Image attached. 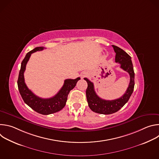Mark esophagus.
Returning <instances> with one entry per match:
<instances>
[{
  "mask_svg": "<svg viewBox=\"0 0 159 159\" xmlns=\"http://www.w3.org/2000/svg\"><path fill=\"white\" fill-rule=\"evenodd\" d=\"M87 76V73L85 72H82L81 74V77L82 78H84V77H85Z\"/></svg>",
  "mask_w": 159,
  "mask_h": 159,
  "instance_id": "esophagus-1",
  "label": "esophagus"
}]
</instances>
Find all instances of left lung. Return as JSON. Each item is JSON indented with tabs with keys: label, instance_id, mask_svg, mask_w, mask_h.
I'll use <instances>...</instances> for the list:
<instances>
[{
	"label": "left lung",
	"instance_id": "obj_1",
	"mask_svg": "<svg viewBox=\"0 0 159 159\" xmlns=\"http://www.w3.org/2000/svg\"><path fill=\"white\" fill-rule=\"evenodd\" d=\"M112 47L116 53L115 61L120 63L121 69L129 75V84L125 93L121 98L109 101L99 98L95 92L94 84L87 78H84V80L87 82L86 97L89 107L93 111L99 114L110 115L119 111L128 101L134 89V73L131 57L123 50L115 45H112Z\"/></svg>",
	"mask_w": 159,
	"mask_h": 159
}]
</instances>
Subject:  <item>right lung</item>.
<instances>
[{
  "instance_id": "add662e5",
  "label": "right lung",
  "mask_w": 159,
  "mask_h": 159,
  "mask_svg": "<svg viewBox=\"0 0 159 159\" xmlns=\"http://www.w3.org/2000/svg\"><path fill=\"white\" fill-rule=\"evenodd\" d=\"M44 48L43 47H36L26 54L25 58L21 63L20 69L17 80V86L22 99L27 105H28L34 111L41 115H48L57 112L61 110L65 107L68 95H69L70 90L75 87L77 82L80 79V78L78 77L75 79L65 80L63 85L58 93L51 98L43 99L39 98L33 94L25 84L24 72L26 70V64L31 54L37 51H41Z\"/></svg>"
}]
</instances>
